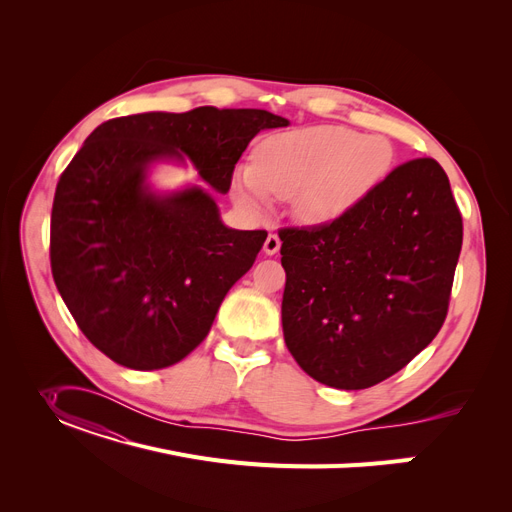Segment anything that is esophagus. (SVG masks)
<instances>
[{
  "mask_svg": "<svg viewBox=\"0 0 512 512\" xmlns=\"http://www.w3.org/2000/svg\"><path fill=\"white\" fill-rule=\"evenodd\" d=\"M280 238H278V234H274V232H270L267 234V238H265V242H263V253L265 255H276L278 251H280Z\"/></svg>",
  "mask_w": 512,
  "mask_h": 512,
  "instance_id": "esophagus-1",
  "label": "esophagus"
}]
</instances>
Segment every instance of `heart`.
I'll use <instances>...</instances> for the list:
<instances>
[{"label":"heart","instance_id":"b5f03b06","mask_svg":"<svg viewBox=\"0 0 512 512\" xmlns=\"http://www.w3.org/2000/svg\"><path fill=\"white\" fill-rule=\"evenodd\" d=\"M394 145L382 134L321 124L278 132L259 143L255 164H242L232 195L251 213H265L272 195L292 199L305 224H328L355 209L390 174Z\"/></svg>","mask_w":512,"mask_h":512}]
</instances>
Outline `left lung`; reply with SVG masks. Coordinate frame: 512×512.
<instances>
[{"label": "left lung", "instance_id": "obj_1", "mask_svg": "<svg viewBox=\"0 0 512 512\" xmlns=\"http://www.w3.org/2000/svg\"><path fill=\"white\" fill-rule=\"evenodd\" d=\"M280 240L284 342L313 380L375 386L440 332L463 220L436 159L407 161L342 218Z\"/></svg>", "mask_w": 512, "mask_h": 512}]
</instances>
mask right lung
Here are the masks:
<instances>
[{
	"instance_id": "add662e5",
	"label": "right lung",
	"mask_w": 512,
	"mask_h": 512,
	"mask_svg": "<svg viewBox=\"0 0 512 512\" xmlns=\"http://www.w3.org/2000/svg\"><path fill=\"white\" fill-rule=\"evenodd\" d=\"M288 126L265 110L145 112L97 126L64 170L51 209V274L78 328L137 371L182 361L207 336L265 230L222 222L209 188L159 191L151 172L191 164L213 191L255 134Z\"/></svg>"
}]
</instances>
